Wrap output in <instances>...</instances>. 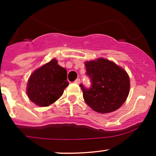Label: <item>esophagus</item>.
<instances>
[{"label":"esophagus","instance_id":"esophagus-1","mask_svg":"<svg viewBox=\"0 0 156 156\" xmlns=\"http://www.w3.org/2000/svg\"><path fill=\"white\" fill-rule=\"evenodd\" d=\"M74 83H76V84H80V79H76V80L74 81Z\"/></svg>","mask_w":156,"mask_h":156}]
</instances>
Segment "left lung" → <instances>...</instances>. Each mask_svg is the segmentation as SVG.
<instances>
[{
  "label": "left lung",
  "instance_id": "left-lung-1",
  "mask_svg": "<svg viewBox=\"0 0 156 156\" xmlns=\"http://www.w3.org/2000/svg\"><path fill=\"white\" fill-rule=\"evenodd\" d=\"M91 86L80 84L83 98L94 111L108 113L118 110L128 98L130 79L126 70L107 59L100 58L85 63Z\"/></svg>",
  "mask_w": 156,
  "mask_h": 156
}]
</instances>
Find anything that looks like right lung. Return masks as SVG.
<instances>
[{
  "label": "right lung",
  "mask_w": 156,
  "mask_h": 156,
  "mask_svg": "<svg viewBox=\"0 0 156 156\" xmlns=\"http://www.w3.org/2000/svg\"><path fill=\"white\" fill-rule=\"evenodd\" d=\"M67 79L66 69L52 59L30 74L27 84L28 98L39 107H48L63 94L69 85Z\"/></svg>",
  "instance_id": "obj_1"
}]
</instances>
